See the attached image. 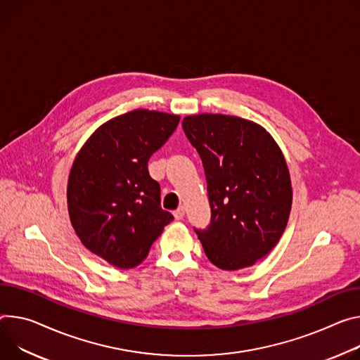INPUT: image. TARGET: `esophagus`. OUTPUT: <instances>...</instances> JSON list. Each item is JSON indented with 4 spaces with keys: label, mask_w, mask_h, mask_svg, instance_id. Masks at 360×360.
<instances>
[{
    "label": "esophagus",
    "mask_w": 360,
    "mask_h": 360,
    "mask_svg": "<svg viewBox=\"0 0 360 360\" xmlns=\"http://www.w3.org/2000/svg\"><path fill=\"white\" fill-rule=\"evenodd\" d=\"M184 215H185V210H184V207H179L178 210H175V211H174V217H175V219H182V218H184Z\"/></svg>",
    "instance_id": "esophagus-1"
}]
</instances>
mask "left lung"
<instances>
[{"label": "left lung", "mask_w": 360, "mask_h": 360, "mask_svg": "<svg viewBox=\"0 0 360 360\" xmlns=\"http://www.w3.org/2000/svg\"><path fill=\"white\" fill-rule=\"evenodd\" d=\"M182 127L207 178L211 222L193 230L208 259L230 271L255 264L278 243L291 210L281 149L263 126L237 116H186Z\"/></svg>", "instance_id": "8db88e82"}]
</instances>
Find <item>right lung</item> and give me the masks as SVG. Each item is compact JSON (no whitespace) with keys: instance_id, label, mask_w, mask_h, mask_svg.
<instances>
[{"instance_id":"right-lung-1","label":"right lung","mask_w":360,"mask_h":360,"mask_svg":"<svg viewBox=\"0 0 360 360\" xmlns=\"http://www.w3.org/2000/svg\"><path fill=\"white\" fill-rule=\"evenodd\" d=\"M179 116L136 109L103 123L79 150L69 175L68 205L83 245L117 269H134L174 215L160 208V186L148 160Z\"/></svg>"}]
</instances>
